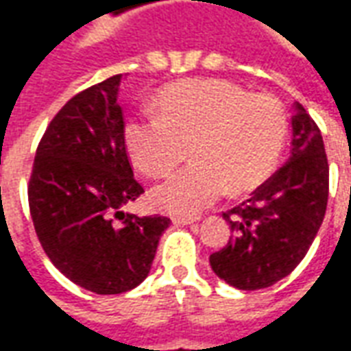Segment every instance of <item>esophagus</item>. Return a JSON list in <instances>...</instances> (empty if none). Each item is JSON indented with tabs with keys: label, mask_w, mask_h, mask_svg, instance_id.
I'll list each match as a JSON object with an SVG mask.
<instances>
[{
	"label": "esophagus",
	"mask_w": 351,
	"mask_h": 351,
	"mask_svg": "<svg viewBox=\"0 0 351 351\" xmlns=\"http://www.w3.org/2000/svg\"><path fill=\"white\" fill-rule=\"evenodd\" d=\"M193 218H180V216H175V218H173V223H175V226H191V223H193Z\"/></svg>",
	"instance_id": "esophagus-1"
}]
</instances>
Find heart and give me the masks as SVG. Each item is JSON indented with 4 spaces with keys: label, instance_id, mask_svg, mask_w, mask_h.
Instances as JSON below:
<instances>
[{
    "label": "heart",
    "instance_id": "obj_1",
    "mask_svg": "<svg viewBox=\"0 0 351 351\" xmlns=\"http://www.w3.org/2000/svg\"><path fill=\"white\" fill-rule=\"evenodd\" d=\"M158 114L125 122L131 160L158 178L186 158L191 163L156 186L152 205L161 213L195 216L221 193L259 188L278 165L287 137L284 105L271 93H248L220 79H190L161 88Z\"/></svg>",
    "mask_w": 351,
    "mask_h": 351
}]
</instances>
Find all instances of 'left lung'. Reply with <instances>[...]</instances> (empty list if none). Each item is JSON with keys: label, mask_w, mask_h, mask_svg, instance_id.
<instances>
[{"label": "left lung", "mask_w": 351, "mask_h": 351, "mask_svg": "<svg viewBox=\"0 0 351 351\" xmlns=\"http://www.w3.org/2000/svg\"><path fill=\"white\" fill-rule=\"evenodd\" d=\"M291 128L289 161L223 213L233 235L210 256V267L229 286L254 291L276 284L301 263L324 221L329 163L322 131L301 103Z\"/></svg>", "instance_id": "obj_1"}]
</instances>
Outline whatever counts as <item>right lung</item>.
<instances>
[{"instance_id": "add662e5", "label": "right lung", "mask_w": 351, "mask_h": 351, "mask_svg": "<svg viewBox=\"0 0 351 351\" xmlns=\"http://www.w3.org/2000/svg\"><path fill=\"white\" fill-rule=\"evenodd\" d=\"M122 75L82 90L60 108L35 152L27 184L29 214L58 271L97 295L137 287L148 276L165 216L125 214L143 193L131 169Z\"/></svg>"}]
</instances>
